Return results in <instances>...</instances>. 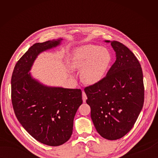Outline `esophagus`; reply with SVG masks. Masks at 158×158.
Returning <instances> with one entry per match:
<instances>
[{
	"label": "esophagus",
	"mask_w": 158,
	"mask_h": 158,
	"mask_svg": "<svg viewBox=\"0 0 158 158\" xmlns=\"http://www.w3.org/2000/svg\"><path fill=\"white\" fill-rule=\"evenodd\" d=\"M82 98H83V102H86V100H87V96H86L84 91L82 92Z\"/></svg>",
	"instance_id": "34e87169"
}]
</instances>
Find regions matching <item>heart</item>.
Listing matches in <instances>:
<instances>
[{"mask_svg": "<svg viewBox=\"0 0 158 158\" xmlns=\"http://www.w3.org/2000/svg\"><path fill=\"white\" fill-rule=\"evenodd\" d=\"M111 61L108 49L88 44L79 47L73 53L70 64L75 69L81 70V79L87 85H95L105 76Z\"/></svg>", "mask_w": 158, "mask_h": 158, "instance_id": "b5f03b06", "label": "heart"}]
</instances>
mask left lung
Segmentation results:
<instances>
[{
  "mask_svg": "<svg viewBox=\"0 0 158 158\" xmlns=\"http://www.w3.org/2000/svg\"><path fill=\"white\" fill-rule=\"evenodd\" d=\"M110 44L115 62L101 81L84 91L97 132L106 139L117 140L135 125L143 106L145 88L142 68L135 54L120 42Z\"/></svg>",
  "mask_w": 158,
  "mask_h": 158,
  "instance_id": "left-lung-1",
  "label": "left lung"
}]
</instances>
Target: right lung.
Here are the masks:
<instances>
[{
    "mask_svg": "<svg viewBox=\"0 0 158 158\" xmlns=\"http://www.w3.org/2000/svg\"><path fill=\"white\" fill-rule=\"evenodd\" d=\"M61 40L31 46L16 63L11 77V101L17 119L33 138L53 147L71 136L74 117L83 102L82 92L43 85L28 72L40 53L58 46Z\"/></svg>",
    "mask_w": 158,
    "mask_h": 158,
    "instance_id": "obj_1",
    "label": "right lung"
}]
</instances>
